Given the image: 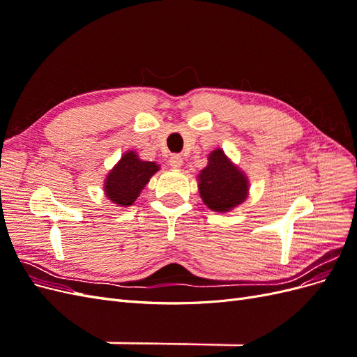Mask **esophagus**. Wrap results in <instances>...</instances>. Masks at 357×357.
<instances>
[{
	"label": "esophagus",
	"mask_w": 357,
	"mask_h": 357,
	"mask_svg": "<svg viewBox=\"0 0 357 357\" xmlns=\"http://www.w3.org/2000/svg\"><path fill=\"white\" fill-rule=\"evenodd\" d=\"M169 165H171V168L180 169L181 165H183V158H181L180 155H172V156L169 158Z\"/></svg>",
	"instance_id": "esophagus-1"
}]
</instances>
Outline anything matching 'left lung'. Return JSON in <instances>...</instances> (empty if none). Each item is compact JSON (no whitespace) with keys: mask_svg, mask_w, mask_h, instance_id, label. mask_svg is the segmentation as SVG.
I'll list each match as a JSON object with an SVG mask.
<instances>
[{"mask_svg":"<svg viewBox=\"0 0 357 357\" xmlns=\"http://www.w3.org/2000/svg\"><path fill=\"white\" fill-rule=\"evenodd\" d=\"M197 180L202 202L215 213H228L238 207L250 189L245 172L220 147L208 155V164L199 171Z\"/></svg>","mask_w":357,"mask_h":357,"instance_id":"left-lung-1","label":"left lung"}]
</instances>
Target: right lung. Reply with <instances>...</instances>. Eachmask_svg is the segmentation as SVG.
Segmentation results:
<instances>
[{
	"label": "right lung",
	"instance_id": "obj_1",
	"mask_svg": "<svg viewBox=\"0 0 357 357\" xmlns=\"http://www.w3.org/2000/svg\"><path fill=\"white\" fill-rule=\"evenodd\" d=\"M159 169L156 162L139 159L137 152L128 150L105 176L104 193L107 199L119 207H131Z\"/></svg>",
	"mask_w": 357,
	"mask_h": 357
}]
</instances>
